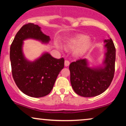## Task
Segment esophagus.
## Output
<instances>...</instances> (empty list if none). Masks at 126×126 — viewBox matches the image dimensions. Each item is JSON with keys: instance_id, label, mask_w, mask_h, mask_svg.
I'll use <instances>...</instances> for the list:
<instances>
[{"instance_id": "esophagus-1", "label": "esophagus", "mask_w": 126, "mask_h": 126, "mask_svg": "<svg viewBox=\"0 0 126 126\" xmlns=\"http://www.w3.org/2000/svg\"><path fill=\"white\" fill-rule=\"evenodd\" d=\"M70 64V62H69L68 60H65L64 61V66H68Z\"/></svg>"}]
</instances>
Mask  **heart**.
<instances>
[{
  "instance_id": "b5f03b06",
  "label": "heart",
  "mask_w": 126,
  "mask_h": 126,
  "mask_svg": "<svg viewBox=\"0 0 126 126\" xmlns=\"http://www.w3.org/2000/svg\"><path fill=\"white\" fill-rule=\"evenodd\" d=\"M67 46L70 48L76 47L74 54L76 56H82L90 49L92 46V42L86 35H79L68 42Z\"/></svg>"
}]
</instances>
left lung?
Wrapping results in <instances>:
<instances>
[{"mask_svg": "<svg viewBox=\"0 0 126 126\" xmlns=\"http://www.w3.org/2000/svg\"><path fill=\"white\" fill-rule=\"evenodd\" d=\"M106 53L104 67L91 68L86 59H78L69 66L70 82L73 90L83 97L103 93L110 85L115 72V48L112 40H105Z\"/></svg>", "mask_w": 126, "mask_h": 126, "instance_id": "1", "label": "left lung"}]
</instances>
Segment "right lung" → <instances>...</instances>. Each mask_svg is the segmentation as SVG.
Listing matches in <instances>:
<instances>
[{
	"label": "right lung",
	"mask_w": 126,
	"mask_h": 126,
	"mask_svg": "<svg viewBox=\"0 0 126 126\" xmlns=\"http://www.w3.org/2000/svg\"><path fill=\"white\" fill-rule=\"evenodd\" d=\"M28 38L45 43L50 40L42 32L38 25L32 23L23 25L16 34L10 48L12 76L23 93L31 97H43L51 91L57 76L64 67V60L63 57L55 59L45 53L35 61H28L22 50L23 41Z\"/></svg>",
	"instance_id": "1"
}]
</instances>
